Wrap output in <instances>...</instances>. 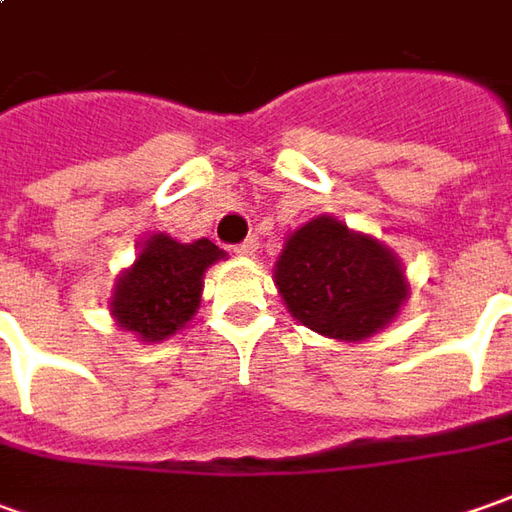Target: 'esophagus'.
Wrapping results in <instances>:
<instances>
[{
    "mask_svg": "<svg viewBox=\"0 0 512 512\" xmlns=\"http://www.w3.org/2000/svg\"><path fill=\"white\" fill-rule=\"evenodd\" d=\"M253 250H256V239L250 236L245 242H239V245L233 248V253H239V256H253Z\"/></svg>",
    "mask_w": 512,
    "mask_h": 512,
    "instance_id": "esophagus-1",
    "label": "esophagus"
}]
</instances>
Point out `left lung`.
I'll return each mask as SVG.
<instances>
[{"label":"left lung","mask_w":512,"mask_h":512,"mask_svg":"<svg viewBox=\"0 0 512 512\" xmlns=\"http://www.w3.org/2000/svg\"><path fill=\"white\" fill-rule=\"evenodd\" d=\"M276 284L293 318L338 341L375 335L408 296L392 253L332 216L312 219L287 239Z\"/></svg>","instance_id":"8db88e82"}]
</instances>
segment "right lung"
Returning <instances> with one entry per match:
<instances>
[{
    "mask_svg": "<svg viewBox=\"0 0 512 512\" xmlns=\"http://www.w3.org/2000/svg\"><path fill=\"white\" fill-rule=\"evenodd\" d=\"M225 253L208 239L180 245L154 233L140 248L132 270L118 281L112 312L118 324L143 341H163L197 312L205 270Z\"/></svg>",
    "mask_w": 512,
    "mask_h": 512,
    "instance_id": "add662e5",
    "label": "right lung"
}]
</instances>
